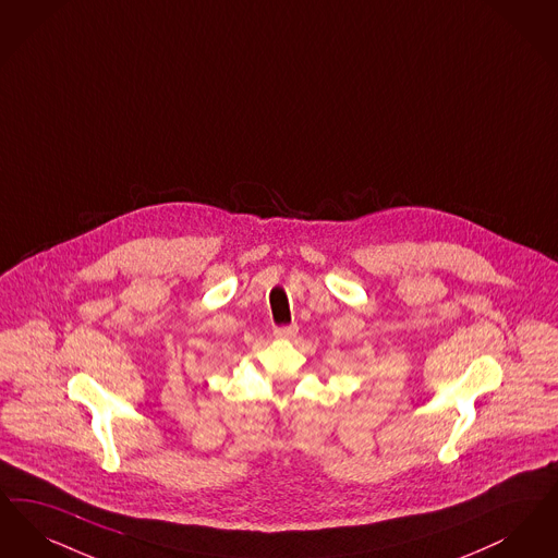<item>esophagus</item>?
I'll return each instance as SVG.
<instances>
[{
	"label": "esophagus",
	"instance_id": "esophagus-1",
	"mask_svg": "<svg viewBox=\"0 0 558 558\" xmlns=\"http://www.w3.org/2000/svg\"><path fill=\"white\" fill-rule=\"evenodd\" d=\"M295 333H298V327H295V325H290V327H277V329H275V338H279V340H291Z\"/></svg>",
	"mask_w": 558,
	"mask_h": 558
}]
</instances>
